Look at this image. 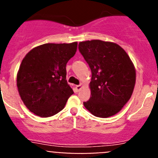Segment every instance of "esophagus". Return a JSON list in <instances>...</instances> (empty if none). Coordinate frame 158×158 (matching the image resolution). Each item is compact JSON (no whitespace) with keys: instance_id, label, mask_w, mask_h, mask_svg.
I'll use <instances>...</instances> for the list:
<instances>
[{"instance_id":"obj_1","label":"esophagus","mask_w":158,"mask_h":158,"mask_svg":"<svg viewBox=\"0 0 158 158\" xmlns=\"http://www.w3.org/2000/svg\"><path fill=\"white\" fill-rule=\"evenodd\" d=\"M83 86H84L83 84H81V85H77V87H76L77 90V91H80L81 89L83 88Z\"/></svg>"}]
</instances>
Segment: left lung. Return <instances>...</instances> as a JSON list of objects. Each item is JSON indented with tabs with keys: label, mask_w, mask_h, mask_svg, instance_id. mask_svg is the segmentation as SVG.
<instances>
[{
	"label": "left lung",
	"mask_w": 158,
	"mask_h": 158,
	"mask_svg": "<svg viewBox=\"0 0 158 158\" xmlns=\"http://www.w3.org/2000/svg\"><path fill=\"white\" fill-rule=\"evenodd\" d=\"M92 71L91 96L84 106L93 115L107 118L120 111L133 93L135 65L119 45L102 40L80 42L78 46Z\"/></svg>",
	"instance_id": "left-lung-1"
}]
</instances>
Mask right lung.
Listing matches in <instances>:
<instances>
[{
	"label": "right lung",
	"instance_id": "obj_1",
	"mask_svg": "<svg viewBox=\"0 0 158 158\" xmlns=\"http://www.w3.org/2000/svg\"><path fill=\"white\" fill-rule=\"evenodd\" d=\"M77 43H45L27 53L19 65L16 85L23 104L38 116L62 111L73 93L66 81V64Z\"/></svg>",
	"mask_w": 158,
	"mask_h": 158
}]
</instances>
